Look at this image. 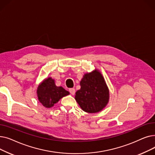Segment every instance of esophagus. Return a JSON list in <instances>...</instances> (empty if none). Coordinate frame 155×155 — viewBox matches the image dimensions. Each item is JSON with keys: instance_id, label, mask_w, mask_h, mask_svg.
I'll return each instance as SVG.
<instances>
[{"instance_id": "34e87169", "label": "esophagus", "mask_w": 155, "mask_h": 155, "mask_svg": "<svg viewBox=\"0 0 155 155\" xmlns=\"http://www.w3.org/2000/svg\"><path fill=\"white\" fill-rule=\"evenodd\" d=\"M69 91H70V94H72V95H74V94H75V88H70V90H69Z\"/></svg>"}]
</instances>
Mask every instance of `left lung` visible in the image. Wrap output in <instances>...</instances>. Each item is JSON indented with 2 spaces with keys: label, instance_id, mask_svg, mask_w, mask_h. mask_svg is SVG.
I'll list each match as a JSON object with an SVG mask.
<instances>
[{
  "label": "left lung",
  "instance_id": "obj_1",
  "mask_svg": "<svg viewBox=\"0 0 155 155\" xmlns=\"http://www.w3.org/2000/svg\"><path fill=\"white\" fill-rule=\"evenodd\" d=\"M80 84L81 87L76 92L75 99L84 111L97 113L106 107L109 101V90L99 70L85 73Z\"/></svg>",
  "mask_w": 155,
  "mask_h": 155
}]
</instances>
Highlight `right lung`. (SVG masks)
Listing matches in <instances>:
<instances>
[{
    "mask_svg": "<svg viewBox=\"0 0 155 155\" xmlns=\"http://www.w3.org/2000/svg\"><path fill=\"white\" fill-rule=\"evenodd\" d=\"M37 96L39 102L46 108H51L63 97L70 94L62 87H57L51 77L43 80L37 88Z\"/></svg>",
    "mask_w": 155,
    "mask_h": 155,
    "instance_id": "right-lung-1",
    "label": "right lung"
}]
</instances>
